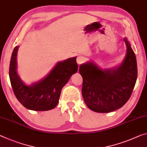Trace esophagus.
<instances>
[{"label":"esophagus","mask_w":147,"mask_h":147,"mask_svg":"<svg viewBox=\"0 0 147 147\" xmlns=\"http://www.w3.org/2000/svg\"><path fill=\"white\" fill-rule=\"evenodd\" d=\"M84 61H85V58L83 56L79 55L78 56V58H77V63H78L79 65L81 64V63H83Z\"/></svg>","instance_id":"esophagus-1"}]
</instances>
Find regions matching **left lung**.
<instances>
[{
    "label": "left lung",
    "mask_w": 147,
    "mask_h": 147,
    "mask_svg": "<svg viewBox=\"0 0 147 147\" xmlns=\"http://www.w3.org/2000/svg\"><path fill=\"white\" fill-rule=\"evenodd\" d=\"M126 54L118 66L102 69L92 61L80 65L82 95L87 107L95 112L107 113L122 107L132 93L137 78L136 56L125 37Z\"/></svg>",
    "instance_id": "8db88e82"
}]
</instances>
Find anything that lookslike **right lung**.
Segmentation results:
<instances>
[{"label":"right lung","instance_id":"add662e5","mask_svg":"<svg viewBox=\"0 0 147 147\" xmlns=\"http://www.w3.org/2000/svg\"><path fill=\"white\" fill-rule=\"evenodd\" d=\"M19 46L12 52L9 67V77L12 89L19 102L27 109L47 111L58 105L63 87L73 74L78 71L76 56L58 62L41 80L27 85L18 73L17 55Z\"/></svg>","mask_w":147,"mask_h":147}]
</instances>
